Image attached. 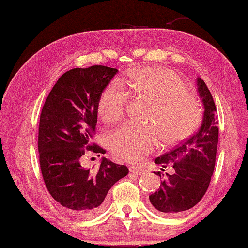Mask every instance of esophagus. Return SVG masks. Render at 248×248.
I'll use <instances>...</instances> for the list:
<instances>
[{
    "mask_svg": "<svg viewBox=\"0 0 248 248\" xmlns=\"http://www.w3.org/2000/svg\"><path fill=\"white\" fill-rule=\"evenodd\" d=\"M129 173L134 174V175H142L143 170H140V169H137L135 166H131L129 167Z\"/></svg>",
    "mask_w": 248,
    "mask_h": 248,
    "instance_id": "1",
    "label": "esophagus"
}]
</instances>
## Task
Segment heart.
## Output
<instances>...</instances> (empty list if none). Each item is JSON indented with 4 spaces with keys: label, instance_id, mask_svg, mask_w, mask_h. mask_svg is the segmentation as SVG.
I'll use <instances>...</instances> for the list:
<instances>
[{
    "label": "heart",
    "instance_id": "b5f03b06",
    "mask_svg": "<svg viewBox=\"0 0 248 248\" xmlns=\"http://www.w3.org/2000/svg\"><path fill=\"white\" fill-rule=\"evenodd\" d=\"M127 84L137 96L152 103L146 122L152 125H125L111 135V150L117 157L139 162L156 150L161 139L176 145L199 126L202 108L188 93L184 81L167 68H140L129 75ZM128 92L122 82L112 81L103 90L97 109L105 123L119 121L126 111Z\"/></svg>",
    "mask_w": 248,
    "mask_h": 248
}]
</instances>
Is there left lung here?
<instances>
[{"label":"left lung","mask_w":248,"mask_h":248,"mask_svg":"<svg viewBox=\"0 0 248 248\" xmlns=\"http://www.w3.org/2000/svg\"><path fill=\"white\" fill-rule=\"evenodd\" d=\"M196 84L204 106L201 127L195 134L154 161L162 166V170L169 166L173 169V173H166L159 188L150 195L152 207L162 215H174L195 206L206 193L214 172L218 144L216 106L203 79L197 78ZM154 174L164 176L161 172Z\"/></svg>","instance_id":"left-lung-1"}]
</instances>
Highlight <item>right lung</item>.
<instances>
[{"label": "right lung", "instance_id": "obj_1", "mask_svg": "<svg viewBox=\"0 0 248 248\" xmlns=\"http://www.w3.org/2000/svg\"><path fill=\"white\" fill-rule=\"evenodd\" d=\"M117 73L116 68L94 65L64 73L42 108L39 127L40 165L51 196L68 215L91 218L105 207V197L117 181L128 174L125 165L103 157L98 170L82 166L97 123L101 93Z\"/></svg>", "mask_w": 248, "mask_h": 248}]
</instances>
